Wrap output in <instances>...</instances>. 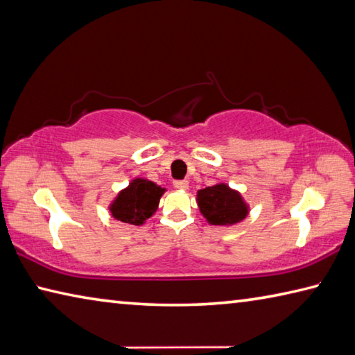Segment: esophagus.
Segmentation results:
<instances>
[{
    "label": "esophagus",
    "mask_w": 355,
    "mask_h": 355,
    "mask_svg": "<svg viewBox=\"0 0 355 355\" xmlns=\"http://www.w3.org/2000/svg\"><path fill=\"white\" fill-rule=\"evenodd\" d=\"M173 185H175L179 190H187L189 189V180H175Z\"/></svg>",
    "instance_id": "1"
}]
</instances>
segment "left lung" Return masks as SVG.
<instances>
[{"label": "left lung", "instance_id": "1", "mask_svg": "<svg viewBox=\"0 0 355 355\" xmlns=\"http://www.w3.org/2000/svg\"><path fill=\"white\" fill-rule=\"evenodd\" d=\"M198 205L204 218L213 225H232L241 223L249 213L239 193L229 189L225 184L199 190Z\"/></svg>", "mask_w": 355, "mask_h": 355}]
</instances>
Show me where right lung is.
I'll list each match as a JSON object with an SVG mask.
<instances>
[{"instance_id": "1", "label": "right lung", "mask_w": 355, "mask_h": 355, "mask_svg": "<svg viewBox=\"0 0 355 355\" xmlns=\"http://www.w3.org/2000/svg\"><path fill=\"white\" fill-rule=\"evenodd\" d=\"M165 189L146 179H135L111 204V215L125 224L140 225L157 210Z\"/></svg>"}]
</instances>
